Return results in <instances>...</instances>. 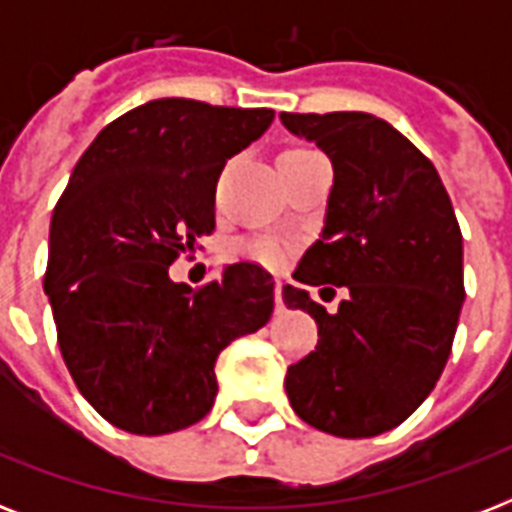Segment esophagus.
I'll use <instances>...</instances> for the list:
<instances>
[{
  "label": "esophagus",
  "mask_w": 512,
  "mask_h": 512,
  "mask_svg": "<svg viewBox=\"0 0 512 512\" xmlns=\"http://www.w3.org/2000/svg\"><path fill=\"white\" fill-rule=\"evenodd\" d=\"M273 295H276V313L287 311V305H284V297H281V281H276V287H273Z\"/></svg>",
  "instance_id": "obj_1"
}]
</instances>
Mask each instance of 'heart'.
I'll return each instance as SVG.
<instances>
[{
    "label": "heart",
    "mask_w": 512,
    "mask_h": 512,
    "mask_svg": "<svg viewBox=\"0 0 512 512\" xmlns=\"http://www.w3.org/2000/svg\"><path fill=\"white\" fill-rule=\"evenodd\" d=\"M295 151H300V148H295ZM244 252L265 265H279L284 263V257H287L289 249L287 244H281V241L276 239H255V241H249L247 247H244Z\"/></svg>",
    "instance_id": "b5f03b06"
}]
</instances>
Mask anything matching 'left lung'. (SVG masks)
<instances>
[{
  "label": "left lung",
  "mask_w": 512,
  "mask_h": 512,
  "mask_svg": "<svg viewBox=\"0 0 512 512\" xmlns=\"http://www.w3.org/2000/svg\"><path fill=\"white\" fill-rule=\"evenodd\" d=\"M281 122L335 167L321 239L284 287V303L319 324L316 350L287 369L289 404L332 436H380L430 396L452 353L465 300L460 223L433 162L388 122L361 111ZM319 283L349 289L337 314L307 295Z\"/></svg>",
  "instance_id": "1"
}]
</instances>
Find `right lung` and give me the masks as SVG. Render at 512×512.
Segmentation results:
<instances>
[{
	"label": "right lung",
	"mask_w": 512,
	"mask_h": 512,
	"mask_svg": "<svg viewBox=\"0 0 512 512\" xmlns=\"http://www.w3.org/2000/svg\"><path fill=\"white\" fill-rule=\"evenodd\" d=\"M271 108L159 98L100 130L55 204L44 292L76 388L116 428L164 436L217 396L215 361L268 324L273 279L233 263L191 289L170 265L215 231L225 162L263 135Z\"/></svg>",
	"instance_id": "right-lung-1"
}]
</instances>
